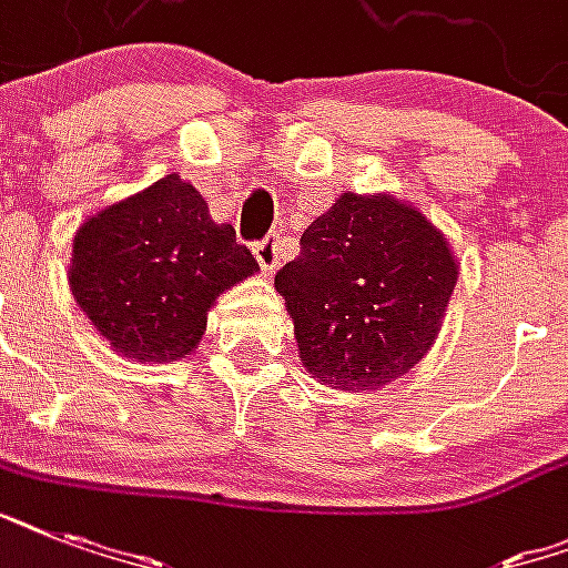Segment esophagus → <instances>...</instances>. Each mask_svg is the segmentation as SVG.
I'll list each match as a JSON object with an SVG mask.
<instances>
[{"mask_svg": "<svg viewBox=\"0 0 568 568\" xmlns=\"http://www.w3.org/2000/svg\"><path fill=\"white\" fill-rule=\"evenodd\" d=\"M253 253H256V262L262 267V274H274L276 265H280V258H283V244L280 239H262L253 244Z\"/></svg>", "mask_w": 568, "mask_h": 568, "instance_id": "esophagus-1", "label": "esophagus"}]
</instances>
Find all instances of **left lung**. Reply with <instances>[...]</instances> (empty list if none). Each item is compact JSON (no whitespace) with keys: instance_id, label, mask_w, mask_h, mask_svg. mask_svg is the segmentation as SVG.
Wrapping results in <instances>:
<instances>
[{"instance_id":"obj_1","label":"left lung","mask_w":568,"mask_h":568,"mask_svg":"<svg viewBox=\"0 0 568 568\" xmlns=\"http://www.w3.org/2000/svg\"><path fill=\"white\" fill-rule=\"evenodd\" d=\"M306 372L333 388H377L430 351L457 285L442 239L395 196L342 194L276 271Z\"/></svg>"}]
</instances>
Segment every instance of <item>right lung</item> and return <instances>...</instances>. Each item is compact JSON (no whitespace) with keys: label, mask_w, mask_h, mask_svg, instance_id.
<instances>
[{"label":"right lung","mask_w":568,"mask_h":568,"mask_svg":"<svg viewBox=\"0 0 568 568\" xmlns=\"http://www.w3.org/2000/svg\"><path fill=\"white\" fill-rule=\"evenodd\" d=\"M253 271L230 223H214L200 191L171 173L79 226L70 288L118 354L173 363L203 338L214 297Z\"/></svg>","instance_id":"obj_1"}]
</instances>
